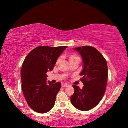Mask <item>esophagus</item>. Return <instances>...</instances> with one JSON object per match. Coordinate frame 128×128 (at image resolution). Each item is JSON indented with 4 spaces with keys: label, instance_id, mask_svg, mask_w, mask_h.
Segmentation results:
<instances>
[{
    "label": "esophagus",
    "instance_id": "34e87169",
    "mask_svg": "<svg viewBox=\"0 0 128 128\" xmlns=\"http://www.w3.org/2000/svg\"><path fill=\"white\" fill-rule=\"evenodd\" d=\"M68 86V85H66V84H62V88H66V87H67Z\"/></svg>",
    "mask_w": 128,
    "mask_h": 128
}]
</instances>
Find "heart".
<instances>
[{"mask_svg": "<svg viewBox=\"0 0 128 128\" xmlns=\"http://www.w3.org/2000/svg\"><path fill=\"white\" fill-rule=\"evenodd\" d=\"M69 59H70V62H72L73 61H76V60H78L80 61V58L77 55H72L70 56L69 57ZM60 60V58L58 60L57 62H59V61Z\"/></svg>", "mask_w": 128, "mask_h": 128, "instance_id": "b5f03b06", "label": "heart"}]
</instances>
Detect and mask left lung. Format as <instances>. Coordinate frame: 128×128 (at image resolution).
<instances>
[{"label":"left lung","instance_id":"8db88e82","mask_svg":"<svg viewBox=\"0 0 128 128\" xmlns=\"http://www.w3.org/2000/svg\"><path fill=\"white\" fill-rule=\"evenodd\" d=\"M74 50L78 52L83 61V76L81 89L73 85L74 92L70 97L73 106L82 111L92 109L98 104L104 95L108 79L107 62L103 55L94 47L83 46Z\"/></svg>","mask_w":128,"mask_h":128}]
</instances>
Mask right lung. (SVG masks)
Here are the masks:
<instances>
[{"label": "right lung", "instance_id": "right-lung-1", "mask_svg": "<svg viewBox=\"0 0 128 128\" xmlns=\"http://www.w3.org/2000/svg\"><path fill=\"white\" fill-rule=\"evenodd\" d=\"M66 48L40 46L25 58L21 69L22 89L28 105L34 111L47 113L55 105L62 84L47 82L46 73L53 70L58 59Z\"/></svg>", "mask_w": 128, "mask_h": 128}]
</instances>
